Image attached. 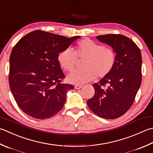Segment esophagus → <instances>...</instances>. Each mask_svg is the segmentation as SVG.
<instances>
[{"instance_id":"obj_1","label":"esophagus","mask_w":153,"mask_h":153,"mask_svg":"<svg viewBox=\"0 0 153 153\" xmlns=\"http://www.w3.org/2000/svg\"><path fill=\"white\" fill-rule=\"evenodd\" d=\"M82 85H76L74 86V88H75V89H81L82 88Z\"/></svg>"}]
</instances>
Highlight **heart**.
Returning a JSON list of instances; mask_svg holds the SVG:
<instances>
[{
	"label": "heart",
	"mask_w": 153,
	"mask_h": 153,
	"mask_svg": "<svg viewBox=\"0 0 153 153\" xmlns=\"http://www.w3.org/2000/svg\"><path fill=\"white\" fill-rule=\"evenodd\" d=\"M77 58L85 59L83 70L74 71L67 77L68 82L82 85L91 82L95 77L101 79L111 73L115 66L116 55L108 47L89 39L80 40L72 49L67 48L58 53V61L63 70L72 71L77 64Z\"/></svg>",
	"instance_id": "heart-1"
}]
</instances>
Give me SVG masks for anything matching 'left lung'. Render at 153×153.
<instances>
[{
    "instance_id": "obj_1",
    "label": "left lung",
    "mask_w": 153,
    "mask_h": 153,
    "mask_svg": "<svg viewBox=\"0 0 153 153\" xmlns=\"http://www.w3.org/2000/svg\"><path fill=\"white\" fill-rule=\"evenodd\" d=\"M96 38L113 48L116 62L108 76L93 84L95 95L87 103L100 117L116 119L132 106L141 84V53L137 44L125 36L106 34Z\"/></svg>"
}]
</instances>
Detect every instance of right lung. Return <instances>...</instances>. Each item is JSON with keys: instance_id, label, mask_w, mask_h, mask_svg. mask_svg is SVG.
Wrapping results in <instances>:
<instances>
[{"instance_id": "1", "label": "right lung", "mask_w": 153, "mask_h": 153, "mask_svg": "<svg viewBox=\"0 0 153 153\" xmlns=\"http://www.w3.org/2000/svg\"><path fill=\"white\" fill-rule=\"evenodd\" d=\"M68 38L50 32L34 30L14 46L10 56L9 85L18 105L38 119L52 117L64 105L70 84L58 61V53L79 38Z\"/></svg>"}]
</instances>
